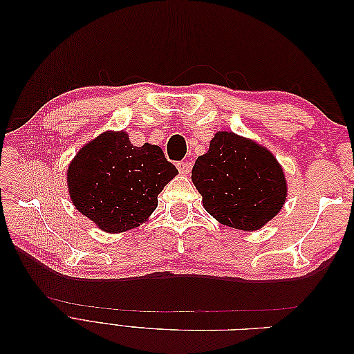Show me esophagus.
Here are the masks:
<instances>
[{"label":"esophagus","instance_id":"34e87169","mask_svg":"<svg viewBox=\"0 0 354 354\" xmlns=\"http://www.w3.org/2000/svg\"><path fill=\"white\" fill-rule=\"evenodd\" d=\"M177 168H178V173L180 174H189L190 169H192V162H189V160H181V162L177 164Z\"/></svg>","mask_w":354,"mask_h":354}]
</instances>
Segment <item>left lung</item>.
I'll list each match as a JSON object with an SVG mask.
<instances>
[{"mask_svg": "<svg viewBox=\"0 0 354 354\" xmlns=\"http://www.w3.org/2000/svg\"><path fill=\"white\" fill-rule=\"evenodd\" d=\"M192 181L202 203L224 226L257 230L281 211L286 181L276 158L234 133L214 136L209 151L198 156Z\"/></svg>", "mask_w": 354, "mask_h": 354, "instance_id": "left-lung-1", "label": "left lung"}]
</instances>
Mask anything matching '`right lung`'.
Returning a JSON list of instances; mask_svg holds the SVG:
<instances>
[{"mask_svg": "<svg viewBox=\"0 0 354 354\" xmlns=\"http://www.w3.org/2000/svg\"><path fill=\"white\" fill-rule=\"evenodd\" d=\"M177 174L159 146L137 147L124 131H108L73 158L68 186L75 208L102 230L120 233L146 221Z\"/></svg>", "mask_w": 354, "mask_h": 354, "instance_id": "add662e5", "label": "right lung"}]
</instances>
